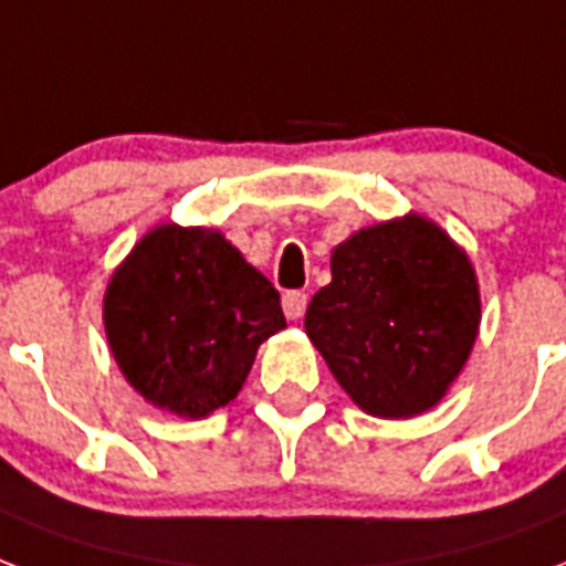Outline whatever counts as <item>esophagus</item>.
Segmentation results:
<instances>
[{
	"instance_id": "esophagus-1",
	"label": "esophagus",
	"mask_w": 566,
	"mask_h": 566,
	"mask_svg": "<svg viewBox=\"0 0 566 566\" xmlns=\"http://www.w3.org/2000/svg\"><path fill=\"white\" fill-rule=\"evenodd\" d=\"M304 310H306L304 292H286V295H283V313H286V318L297 322V318L304 315Z\"/></svg>"
}]
</instances>
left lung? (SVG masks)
Wrapping results in <instances>:
<instances>
[{
  "label": "left lung",
  "mask_w": 566,
  "mask_h": 566,
  "mask_svg": "<svg viewBox=\"0 0 566 566\" xmlns=\"http://www.w3.org/2000/svg\"><path fill=\"white\" fill-rule=\"evenodd\" d=\"M333 280L306 306V336L360 410L410 419L440 401L479 336L470 256L422 214L333 248Z\"/></svg>",
  "instance_id": "8db88e82"
}]
</instances>
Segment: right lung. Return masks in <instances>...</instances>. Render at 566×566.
<instances>
[{
  "instance_id": "1",
  "label": "right lung",
  "mask_w": 566,
  "mask_h": 566,
  "mask_svg": "<svg viewBox=\"0 0 566 566\" xmlns=\"http://www.w3.org/2000/svg\"><path fill=\"white\" fill-rule=\"evenodd\" d=\"M105 336L153 407L203 419L230 405L256 348L286 327L277 289L218 230L153 227L112 274Z\"/></svg>"
}]
</instances>
